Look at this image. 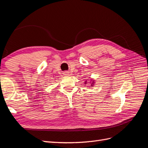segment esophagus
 <instances>
[{"instance_id":"1","label":"esophagus","mask_w":148,"mask_h":148,"mask_svg":"<svg viewBox=\"0 0 148 148\" xmlns=\"http://www.w3.org/2000/svg\"><path fill=\"white\" fill-rule=\"evenodd\" d=\"M64 75H65V76H69V75H70V73H69V72H66H66H64Z\"/></svg>"}]
</instances>
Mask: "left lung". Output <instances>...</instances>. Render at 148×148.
I'll list each match as a JSON object with an SVG mask.
<instances>
[{"label":"left lung","instance_id":"obj_1","mask_svg":"<svg viewBox=\"0 0 148 148\" xmlns=\"http://www.w3.org/2000/svg\"><path fill=\"white\" fill-rule=\"evenodd\" d=\"M91 81H92V83H91V86H89V87H92L93 86H95V79H91ZM86 83H87V81H85L84 82V84H86ZM85 86V85H84Z\"/></svg>","mask_w":148,"mask_h":148}]
</instances>
